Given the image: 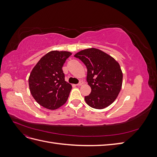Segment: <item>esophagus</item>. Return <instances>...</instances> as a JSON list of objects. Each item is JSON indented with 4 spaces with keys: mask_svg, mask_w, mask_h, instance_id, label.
<instances>
[{
    "mask_svg": "<svg viewBox=\"0 0 157 157\" xmlns=\"http://www.w3.org/2000/svg\"><path fill=\"white\" fill-rule=\"evenodd\" d=\"M83 84V81H80L77 84V86H81V85Z\"/></svg>",
    "mask_w": 157,
    "mask_h": 157,
    "instance_id": "1",
    "label": "esophagus"
}]
</instances>
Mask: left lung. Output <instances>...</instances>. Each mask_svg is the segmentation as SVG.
Returning a JSON list of instances; mask_svg holds the SVG:
<instances>
[{
	"label": "left lung",
	"mask_w": 157,
	"mask_h": 157,
	"mask_svg": "<svg viewBox=\"0 0 157 157\" xmlns=\"http://www.w3.org/2000/svg\"><path fill=\"white\" fill-rule=\"evenodd\" d=\"M87 68L86 80L92 91L84 99L94 109L109 106L119 94L122 84L120 65L111 56L97 48H88L74 56Z\"/></svg>",
	"instance_id": "1"
}]
</instances>
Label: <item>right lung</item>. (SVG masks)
<instances>
[{
  "label": "right lung",
  "instance_id": "add662e5",
  "mask_svg": "<svg viewBox=\"0 0 157 157\" xmlns=\"http://www.w3.org/2000/svg\"><path fill=\"white\" fill-rule=\"evenodd\" d=\"M71 54L66 51H51L33 69L29 78L30 92L41 106L54 110L67 101L72 86L65 81L62 67Z\"/></svg>",
  "mask_w": 157,
  "mask_h": 157
}]
</instances>
